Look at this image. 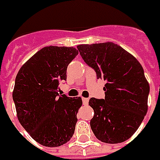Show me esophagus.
<instances>
[{"mask_svg":"<svg viewBox=\"0 0 160 160\" xmlns=\"http://www.w3.org/2000/svg\"><path fill=\"white\" fill-rule=\"evenodd\" d=\"M89 99L88 98H83V105H88Z\"/></svg>","mask_w":160,"mask_h":160,"instance_id":"34e87169","label":"esophagus"}]
</instances>
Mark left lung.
Wrapping results in <instances>:
<instances>
[{"mask_svg": "<svg viewBox=\"0 0 160 160\" xmlns=\"http://www.w3.org/2000/svg\"><path fill=\"white\" fill-rule=\"evenodd\" d=\"M84 62L107 83L105 99L91 98L94 110L90 125L96 138L106 143H119L139 128L148 110L150 84L138 60L111 42L80 44Z\"/></svg>", "mask_w": 160, "mask_h": 160, "instance_id": "1", "label": "left lung"}]
</instances>
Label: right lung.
I'll use <instances>...</instances> for the list:
<instances>
[{
    "label": "right lung",
    "mask_w": 160,
    "mask_h": 160,
    "mask_svg": "<svg viewBox=\"0 0 160 160\" xmlns=\"http://www.w3.org/2000/svg\"><path fill=\"white\" fill-rule=\"evenodd\" d=\"M78 51L74 47L47 46L20 68L12 92L17 117L38 143L58 147L73 136L81 97L58 94L59 83Z\"/></svg>",
    "instance_id": "1"
}]
</instances>
